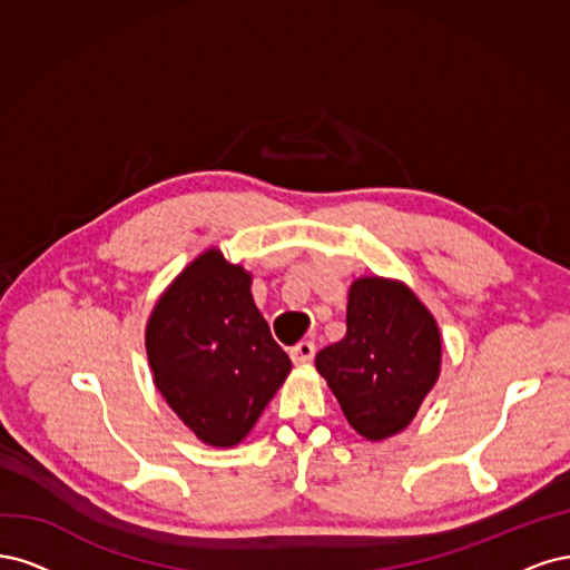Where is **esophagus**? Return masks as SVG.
Masks as SVG:
<instances>
[{"mask_svg": "<svg viewBox=\"0 0 570 570\" xmlns=\"http://www.w3.org/2000/svg\"><path fill=\"white\" fill-rule=\"evenodd\" d=\"M315 343L312 341H301L298 345H293L291 347V360L296 362V364H307V362H312L315 360Z\"/></svg>", "mask_w": 570, "mask_h": 570, "instance_id": "1", "label": "esophagus"}]
</instances>
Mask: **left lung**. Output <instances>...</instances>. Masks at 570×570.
Returning <instances> with one entry per match:
<instances>
[{"mask_svg":"<svg viewBox=\"0 0 570 570\" xmlns=\"http://www.w3.org/2000/svg\"><path fill=\"white\" fill-rule=\"evenodd\" d=\"M347 334L317 353V372L360 435L400 433L440 374L431 312L397 282L362 277L347 293Z\"/></svg>","mask_w":570,"mask_h":570,"instance_id":"1","label":"left lung"}]
</instances>
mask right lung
Here are the masks:
<instances>
[{
    "mask_svg": "<svg viewBox=\"0 0 570 570\" xmlns=\"http://www.w3.org/2000/svg\"><path fill=\"white\" fill-rule=\"evenodd\" d=\"M146 353L165 402L215 448L242 443L291 372L253 303L250 274L215 248L156 303Z\"/></svg>",
    "mask_w": 570,
    "mask_h": 570,
    "instance_id": "obj_1",
    "label": "right lung"
}]
</instances>
